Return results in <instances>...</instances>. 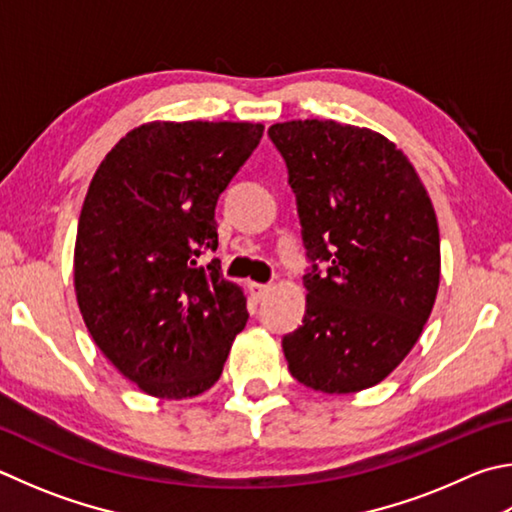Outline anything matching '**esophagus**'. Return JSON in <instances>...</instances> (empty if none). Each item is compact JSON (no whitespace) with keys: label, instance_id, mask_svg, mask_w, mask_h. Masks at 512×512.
<instances>
[{"label":"esophagus","instance_id":"obj_1","mask_svg":"<svg viewBox=\"0 0 512 512\" xmlns=\"http://www.w3.org/2000/svg\"><path fill=\"white\" fill-rule=\"evenodd\" d=\"M248 288H250V293H253L255 300H262V297H264L268 291H271V286H268V284H257V282H250Z\"/></svg>","mask_w":512,"mask_h":512}]
</instances>
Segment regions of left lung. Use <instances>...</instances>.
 <instances>
[{"label": "left lung", "instance_id": "obj_1", "mask_svg": "<svg viewBox=\"0 0 512 512\" xmlns=\"http://www.w3.org/2000/svg\"><path fill=\"white\" fill-rule=\"evenodd\" d=\"M268 136L311 262L304 320L282 338L288 371L324 394L374 387L412 351L439 291L432 201L407 156L367 127L291 120Z\"/></svg>", "mask_w": 512, "mask_h": 512}]
</instances>
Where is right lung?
I'll use <instances>...</instances> for the list:
<instances>
[{
  "label": "right lung",
  "mask_w": 512,
  "mask_h": 512,
  "mask_svg": "<svg viewBox=\"0 0 512 512\" xmlns=\"http://www.w3.org/2000/svg\"><path fill=\"white\" fill-rule=\"evenodd\" d=\"M259 123H147L114 145L82 203L73 282L91 338L156 398L217 383L246 327L244 291L221 266L219 194L262 141Z\"/></svg>",
  "instance_id": "1"
}]
</instances>
